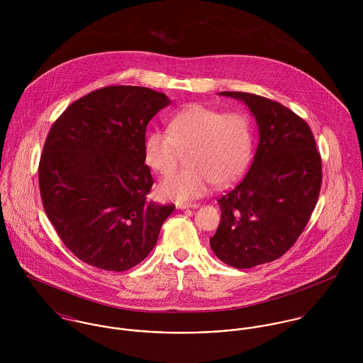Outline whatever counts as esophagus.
Here are the masks:
<instances>
[{"instance_id":"obj_1","label":"esophagus","mask_w":363,"mask_h":363,"mask_svg":"<svg viewBox=\"0 0 363 363\" xmlns=\"http://www.w3.org/2000/svg\"><path fill=\"white\" fill-rule=\"evenodd\" d=\"M176 207L179 209H189V208H197L199 204H196V203H176Z\"/></svg>"}]
</instances>
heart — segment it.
<instances>
[{"mask_svg": "<svg viewBox=\"0 0 363 363\" xmlns=\"http://www.w3.org/2000/svg\"><path fill=\"white\" fill-rule=\"evenodd\" d=\"M169 130H152L144 141V157L156 173H172L182 151L190 167L166 177L160 193L187 201L204 196L215 183H233L246 170L253 154V130L242 111H222L193 104L169 118Z\"/></svg>", "mask_w": 363, "mask_h": 363, "instance_id": "1", "label": "heart"}]
</instances>
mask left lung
<instances>
[{"mask_svg":"<svg viewBox=\"0 0 363 363\" xmlns=\"http://www.w3.org/2000/svg\"><path fill=\"white\" fill-rule=\"evenodd\" d=\"M247 104L259 127L249 172L218 199L220 222L209 245L235 268L284 256L306 228L321 187V157L309 124L291 108L246 92H220Z\"/></svg>","mask_w":363,"mask_h":363,"instance_id":"obj_1","label":"left lung"}]
</instances>
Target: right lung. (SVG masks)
<instances>
[{
  "label": "right lung",
  "mask_w": 363,
  "mask_h": 363,
  "mask_svg": "<svg viewBox=\"0 0 363 363\" xmlns=\"http://www.w3.org/2000/svg\"><path fill=\"white\" fill-rule=\"evenodd\" d=\"M170 104L144 86L111 85L69 104L54 121L39 163L45 211L78 259L125 271L155 247L174 206L150 203L145 164L150 120Z\"/></svg>",
  "instance_id": "add662e5"
}]
</instances>
